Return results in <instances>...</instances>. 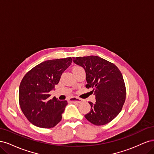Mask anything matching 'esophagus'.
Returning <instances> with one entry per match:
<instances>
[{"mask_svg": "<svg viewBox=\"0 0 154 154\" xmlns=\"http://www.w3.org/2000/svg\"><path fill=\"white\" fill-rule=\"evenodd\" d=\"M69 101L71 102V103H82L83 101L82 100L80 99V98H77V97H71V98H70L69 100Z\"/></svg>", "mask_w": 154, "mask_h": 154, "instance_id": "1", "label": "esophagus"}]
</instances>
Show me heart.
Masks as SVG:
<instances>
[{
    "mask_svg": "<svg viewBox=\"0 0 154 154\" xmlns=\"http://www.w3.org/2000/svg\"><path fill=\"white\" fill-rule=\"evenodd\" d=\"M79 67H74V68H73V69H72V71H73V70H74V69H78V68H79Z\"/></svg>",
    "mask_w": 154,
    "mask_h": 154,
    "instance_id": "heart-1",
    "label": "heart"
}]
</instances>
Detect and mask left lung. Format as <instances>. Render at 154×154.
I'll return each instance as SVG.
<instances>
[{
	"instance_id": "left-lung-1",
	"label": "left lung",
	"mask_w": 154,
	"mask_h": 154,
	"mask_svg": "<svg viewBox=\"0 0 154 154\" xmlns=\"http://www.w3.org/2000/svg\"><path fill=\"white\" fill-rule=\"evenodd\" d=\"M74 63L86 73V87L92 88L94 103L85 118L95 125H103L113 120L122 109L126 88L122 74L115 65L97 56L72 58Z\"/></svg>"
}]
</instances>
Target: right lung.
Returning a JSON list of instances; mask_svg holds the SVG:
<instances>
[{"instance_id":"right-lung-1","label":"right lung","mask_w":154,"mask_h":154,"mask_svg":"<svg viewBox=\"0 0 154 154\" xmlns=\"http://www.w3.org/2000/svg\"><path fill=\"white\" fill-rule=\"evenodd\" d=\"M71 63V57L47 60L23 78L18 92L19 104L23 114L32 125L49 128L61 121L67 101H59L55 97L49 100V93L54 90V85Z\"/></svg>"}]
</instances>
